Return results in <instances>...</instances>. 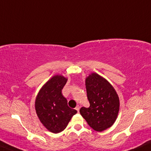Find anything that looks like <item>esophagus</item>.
Wrapping results in <instances>:
<instances>
[{
  "instance_id": "esophagus-1",
  "label": "esophagus",
  "mask_w": 151,
  "mask_h": 151,
  "mask_svg": "<svg viewBox=\"0 0 151 151\" xmlns=\"http://www.w3.org/2000/svg\"><path fill=\"white\" fill-rule=\"evenodd\" d=\"M76 110L78 111V112L79 113V110H80V106H77L76 107Z\"/></svg>"
}]
</instances>
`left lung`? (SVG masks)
<instances>
[{
	"mask_svg": "<svg viewBox=\"0 0 151 151\" xmlns=\"http://www.w3.org/2000/svg\"><path fill=\"white\" fill-rule=\"evenodd\" d=\"M90 107L80 113L93 129L101 132L111 127L118 117L120 101L113 87L103 77L92 73L85 79Z\"/></svg>",
	"mask_w": 151,
	"mask_h": 151,
	"instance_id": "8db88e82",
	"label": "left lung"
}]
</instances>
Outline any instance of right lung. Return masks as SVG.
Listing matches in <instances>:
<instances>
[{
    "mask_svg": "<svg viewBox=\"0 0 151 151\" xmlns=\"http://www.w3.org/2000/svg\"><path fill=\"white\" fill-rule=\"evenodd\" d=\"M67 78L60 75L53 76L39 91L35 101V108L39 120L50 132H62L70 119L77 113L67 104L61 90Z\"/></svg>",
    "mask_w": 151,
    "mask_h": 151,
    "instance_id": "1",
    "label": "right lung"
}]
</instances>
